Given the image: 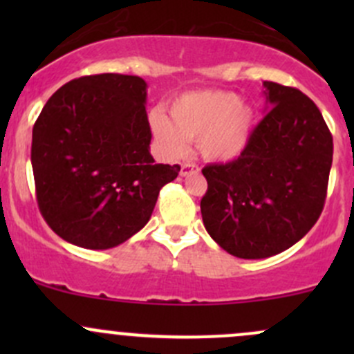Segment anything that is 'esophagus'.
<instances>
[{"label":"esophagus","instance_id":"34e87169","mask_svg":"<svg viewBox=\"0 0 354 354\" xmlns=\"http://www.w3.org/2000/svg\"><path fill=\"white\" fill-rule=\"evenodd\" d=\"M200 167L197 164L194 162H183L181 164V169H180V174L181 176H188V174H194V173H198Z\"/></svg>","mask_w":354,"mask_h":354}]
</instances>
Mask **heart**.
I'll list each match as a JSON object with an SVG mask.
<instances>
[{
    "instance_id": "b5f03b06",
    "label": "heart",
    "mask_w": 354,
    "mask_h": 354,
    "mask_svg": "<svg viewBox=\"0 0 354 354\" xmlns=\"http://www.w3.org/2000/svg\"><path fill=\"white\" fill-rule=\"evenodd\" d=\"M171 118L162 111L151 116V127L164 154L180 157L188 140L209 160L236 159L248 145L255 124V109L231 91H195L174 99Z\"/></svg>"
}]
</instances>
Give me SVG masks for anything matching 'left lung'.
Listing matches in <instances>:
<instances>
[{
	"mask_svg": "<svg viewBox=\"0 0 354 354\" xmlns=\"http://www.w3.org/2000/svg\"><path fill=\"white\" fill-rule=\"evenodd\" d=\"M267 113L240 157L202 169L200 202L212 240L238 259H267L301 240L320 217L332 166V135L315 102L263 82Z\"/></svg>",
	"mask_w": 354,
	"mask_h": 354,
	"instance_id": "8db88e82",
	"label": "left lung"
}]
</instances>
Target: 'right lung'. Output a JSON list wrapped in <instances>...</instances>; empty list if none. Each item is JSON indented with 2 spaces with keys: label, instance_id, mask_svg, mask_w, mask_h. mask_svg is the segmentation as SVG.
<instances>
[{
  "label": "right lung",
  "instance_id": "add662e5",
  "mask_svg": "<svg viewBox=\"0 0 354 354\" xmlns=\"http://www.w3.org/2000/svg\"><path fill=\"white\" fill-rule=\"evenodd\" d=\"M147 84L87 75L46 102L32 130V171L42 217L58 236L91 250L118 246L149 223L157 195L180 173L149 152Z\"/></svg>",
  "mask_w": 354,
  "mask_h": 354
}]
</instances>
